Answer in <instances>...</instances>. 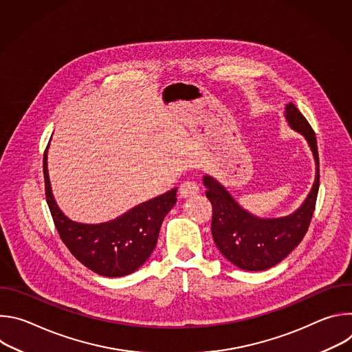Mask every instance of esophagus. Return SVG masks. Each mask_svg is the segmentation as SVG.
<instances>
[{
  "mask_svg": "<svg viewBox=\"0 0 352 352\" xmlns=\"http://www.w3.org/2000/svg\"><path fill=\"white\" fill-rule=\"evenodd\" d=\"M199 192V186L195 181H185L179 186L181 197H190Z\"/></svg>",
  "mask_w": 352,
  "mask_h": 352,
  "instance_id": "1",
  "label": "esophagus"
}]
</instances>
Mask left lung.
<instances>
[{
    "label": "left lung",
    "instance_id": "left-lung-1",
    "mask_svg": "<svg viewBox=\"0 0 352 352\" xmlns=\"http://www.w3.org/2000/svg\"><path fill=\"white\" fill-rule=\"evenodd\" d=\"M284 117L291 129L300 133L315 159L314 185L295 212L288 216L266 219L243 209L227 188L214 177L205 175L206 196L213 206L212 235L223 256L236 267L248 272H262L285 259L302 241L315 210L319 190V153L314 129L307 118L292 104H285Z\"/></svg>",
    "mask_w": 352,
    "mask_h": 352
}]
</instances>
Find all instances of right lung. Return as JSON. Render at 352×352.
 <instances>
[{
	"label": "right lung",
	"instance_id": "1",
	"mask_svg": "<svg viewBox=\"0 0 352 352\" xmlns=\"http://www.w3.org/2000/svg\"><path fill=\"white\" fill-rule=\"evenodd\" d=\"M47 150L43 157L47 205L71 254L87 269L104 277H122L138 270L156 248L162 223L177 204V188L146 200L114 220L78 223L67 217L56 202L48 177Z\"/></svg>",
	"mask_w": 352,
	"mask_h": 352
}]
</instances>
